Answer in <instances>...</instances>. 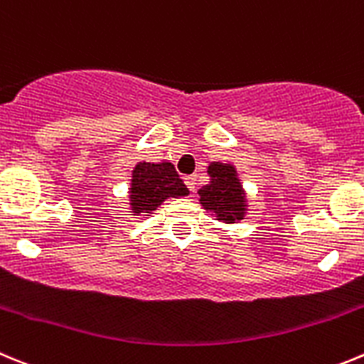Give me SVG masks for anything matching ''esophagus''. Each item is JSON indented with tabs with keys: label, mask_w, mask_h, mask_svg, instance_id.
Returning a JSON list of instances; mask_svg holds the SVG:
<instances>
[{
	"label": "esophagus",
	"mask_w": 364,
	"mask_h": 364,
	"mask_svg": "<svg viewBox=\"0 0 364 364\" xmlns=\"http://www.w3.org/2000/svg\"><path fill=\"white\" fill-rule=\"evenodd\" d=\"M185 183L190 188V192H193V190H196V185H198V176H186Z\"/></svg>",
	"instance_id": "obj_1"
}]
</instances>
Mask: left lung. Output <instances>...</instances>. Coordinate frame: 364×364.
Segmentation results:
<instances>
[{"label":"left lung","instance_id":"obj_1","mask_svg":"<svg viewBox=\"0 0 364 364\" xmlns=\"http://www.w3.org/2000/svg\"><path fill=\"white\" fill-rule=\"evenodd\" d=\"M210 181L198 190L199 205L215 220L235 224L246 219L250 199L233 163L212 161L206 168Z\"/></svg>","mask_w":364,"mask_h":364}]
</instances>
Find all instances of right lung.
<instances>
[{"mask_svg":"<svg viewBox=\"0 0 364 364\" xmlns=\"http://www.w3.org/2000/svg\"><path fill=\"white\" fill-rule=\"evenodd\" d=\"M188 193L171 161H138L129 179V215H152L166 199L185 198Z\"/></svg>","mask_w":364,"mask_h":364,"instance_id":"1","label":"right lung"}]
</instances>
